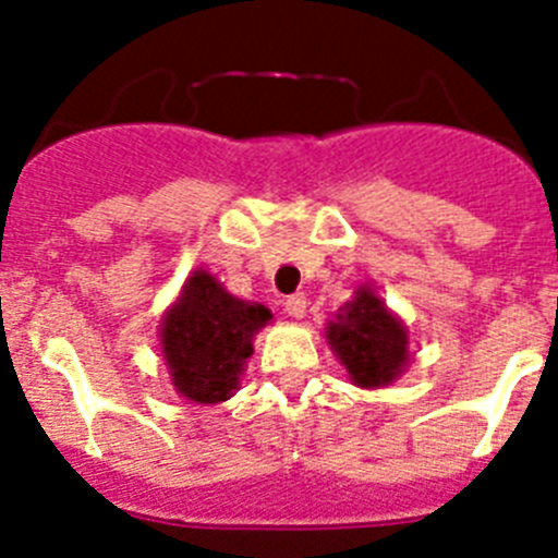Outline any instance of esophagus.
Returning <instances> with one entry per match:
<instances>
[{
  "label": "esophagus",
  "instance_id": "esophagus-1",
  "mask_svg": "<svg viewBox=\"0 0 558 558\" xmlns=\"http://www.w3.org/2000/svg\"><path fill=\"white\" fill-rule=\"evenodd\" d=\"M307 295L304 293H293L284 299V310H288L290 318H295V322H302L304 315H307Z\"/></svg>",
  "mask_w": 558,
  "mask_h": 558
}]
</instances>
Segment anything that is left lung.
<instances>
[{"label":"left lung","instance_id":"1","mask_svg":"<svg viewBox=\"0 0 558 558\" xmlns=\"http://www.w3.org/2000/svg\"><path fill=\"white\" fill-rule=\"evenodd\" d=\"M327 340L360 388L391 386L408 366V329L386 302L363 284L327 324Z\"/></svg>","mask_w":558,"mask_h":558}]
</instances>
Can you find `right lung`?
Listing matches in <instances>:
<instances>
[{
	"mask_svg": "<svg viewBox=\"0 0 558 558\" xmlns=\"http://www.w3.org/2000/svg\"><path fill=\"white\" fill-rule=\"evenodd\" d=\"M270 318L265 304L234 299L209 270H192L159 332L172 388L198 405L226 402Z\"/></svg>",
	"mask_w": 558,
	"mask_h": 558,
	"instance_id": "obj_1",
	"label": "right lung"
}]
</instances>
